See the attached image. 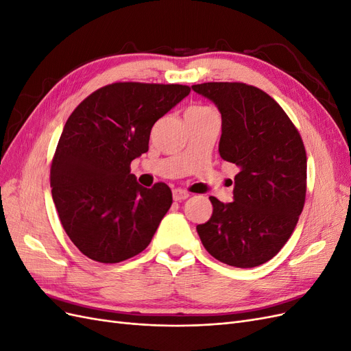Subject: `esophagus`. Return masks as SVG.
<instances>
[{
	"label": "esophagus",
	"mask_w": 351,
	"mask_h": 351,
	"mask_svg": "<svg viewBox=\"0 0 351 351\" xmlns=\"http://www.w3.org/2000/svg\"><path fill=\"white\" fill-rule=\"evenodd\" d=\"M187 197H189V192H186V190H182V189H174L173 190V199L176 202H182Z\"/></svg>",
	"instance_id": "obj_1"
}]
</instances>
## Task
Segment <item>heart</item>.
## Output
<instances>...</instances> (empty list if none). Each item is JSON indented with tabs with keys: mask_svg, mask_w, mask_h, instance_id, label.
<instances>
[{
	"mask_svg": "<svg viewBox=\"0 0 351 351\" xmlns=\"http://www.w3.org/2000/svg\"><path fill=\"white\" fill-rule=\"evenodd\" d=\"M190 110H199V111H206V110H210V108H206V107H193Z\"/></svg>",
	"mask_w": 351,
	"mask_h": 351,
	"instance_id": "b5f03b06",
	"label": "heart"
}]
</instances>
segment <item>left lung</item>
<instances>
[{"instance_id":"1","label":"left lung","mask_w":351,"mask_h":351,"mask_svg":"<svg viewBox=\"0 0 351 351\" xmlns=\"http://www.w3.org/2000/svg\"><path fill=\"white\" fill-rule=\"evenodd\" d=\"M192 89L215 104L222 119L219 155L236 164L234 200H209L214 210L196 227L204 247L222 263L253 268L290 239L306 199L307 159L295 125L267 92L239 82Z\"/></svg>"}]
</instances>
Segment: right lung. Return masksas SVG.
Segmentation results:
<instances>
[{"instance_id":"right-lung-1","label":"right lung","mask_w":351,"mask_h":351,"mask_svg":"<svg viewBox=\"0 0 351 351\" xmlns=\"http://www.w3.org/2000/svg\"><path fill=\"white\" fill-rule=\"evenodd\" d=\"M189 93L184 84L117 82L69 117L49 180L61 226L84 256L119 263L151 243L173 193L165 183L142 187L130 164L149 149L152 125Z\"/></svg>"}]
</instances>
